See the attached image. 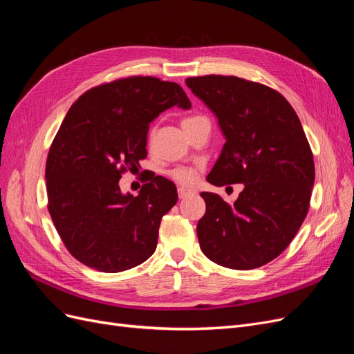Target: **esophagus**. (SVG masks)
Instances as JSON below:
<instances>
[{
	"mask_svg": "<svg viewBox=\"0 0 354 354\" xmlns=\"http://www.w3.org/2000/svg\"><path fill=\"white\" fill-rule=\"evenodd\" d=\"M192 194H194V190L186 189V187H178V198L180 199H185V198H187Z\"/></svg>",
	"mask_w": 354,
	"mask_h": 354,
	"instance_id": "obj_1",
	"label": "esophagus"
}]
</instances>
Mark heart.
Listing matches in <instances>:
<instances>
[{"mask_svg": "<svg viewBox=\"0 0 354 354\" xmlns=\"http://www.w3.org/2000/svg\"><path fill=\"white\" fill-rule=\"evenodd\" d=\"M203 120H205V118L201 115H190V116L183 118L181 125H183V128L186 130V128L195 125ZM168 176L171 180H174L176 183H178L181 186H192L196 181V169L190 168V167H177V168L171 169Z\"/></svg>", "mask_w": 354, "mask_h": 354, "instance_id": "heart-1", "label": "heart"}]
</instances>
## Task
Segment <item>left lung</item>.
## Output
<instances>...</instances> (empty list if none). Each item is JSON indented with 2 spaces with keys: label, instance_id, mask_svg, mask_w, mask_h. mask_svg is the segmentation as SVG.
Masks as SVG:
<instances>
[{
  "label": "left lung",
  "instance_id": "1",
  "mask_svg": "<svg viewBox=\"0 0 354 354\" xmlns=\"http://www.w3.org/2000/svg\"><path fill=\"white\" fill-rule=\"evenodd\" d=\"M186 84L218 118L226 137L207 181L243 183L233 203L201 194L207 203L196 227L201 250L227 269H257L285 251L307 216L315 183L312 149L279 91L233 75L194 77Z\"/></svg>",
  "mask_w": 354,
  "mask_h": 354
}]
</instances>
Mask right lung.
<instances>
[{"label": "right lung", "mask_w": 354, "mask_h": 354, "mask_svg": "<svg viewBox=\"0 0 354 354\" xmlns=\"http://www.w3.org/2000/svg\"><path fill=\"white\" fill-rule=\"evenodd\" d=\"M173 106H192L178 84L128 77L85 91L63 120L46 164L48 212L72 257L91 269L124 272L155 252L174 183L155 176L137 196L118 183L147 156L149 124Z\"/></svg>", "instance_id": "obj_1"}]
</instances>
